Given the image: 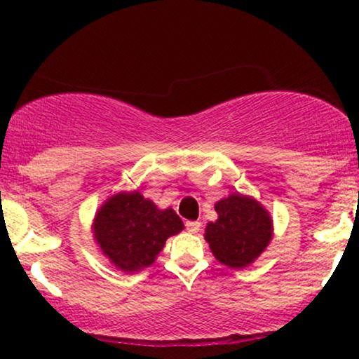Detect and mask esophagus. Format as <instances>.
<instances>
[{
	"label": "esophagus",
	"instance_id": "esophagus-1",
	"mask_svg": "<svg viewBox=\"0 0 359 359\" xmlns=\"http://www.w3.org/2000/svg\"><path fill=\"white\" fill-rule=\"evenodd\" d=\"M185 228H187L189 233L196 234V233H199L201 222L199 221H187V222H185Z\"/></svg>",
	"mask_w": 359,
	"mask_h": 359
}]
</instances>
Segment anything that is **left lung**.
Instances as JSON below:
<instances>
[{
  "label": "left lung",
  "instance_id": "left-lung-1",
  "mask_svg": "<svg viewBox=\"0 0 359 359\" xmlns=\"http://www.w3.org/2000/svg\"><path fill=\"white\" fill-rule=\"evenodd\" d=\"M217 219L208 222L204 240L214 258L229 269H246L273 238V219L255 197L229 194L214 204Z\"/></svg>",
  "mask_w": 359,
  "mask_h": 359
}]
</instances>
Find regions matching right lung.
Masks as SVG:
<instances>
[{"label":"right lung","instance_id":"obj_1","mask_svg":"<svg viewBox=\"0 0 359 359\" xmlns=\"http://www.w3.org/2000/svg\"><path fill=\"white\" fill-rule=\"evenodd\" d=\"M182 229L184 222L174 209H160L138 191L113 194L90 226L101 253L126 273L154 265L168 238Z\"/></svg>","mask_w":359,"mask_h":359}]
</instances>
